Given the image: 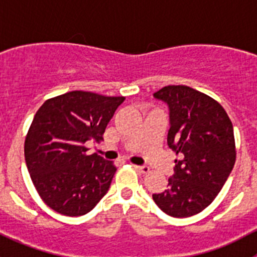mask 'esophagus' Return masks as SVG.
Wrapping results in <instances>:
<instances>
[{"label": "esophagus", "instance_id": "esophagus-1", "mask_svg": "<svg viewBox=\"0 0 257 257\" xmlns=\"http://www.w3.org/2000/svg\"><path fill=\"white\" fill-rule=\"evenodd\" d=\"M134 167V169L136 170H138L139 173H143V174H147V173H149L150 172V169H149V167H147V165H133Z\"/></svg>", "mask_w": 257, "mask_h": 257}]
</instances>
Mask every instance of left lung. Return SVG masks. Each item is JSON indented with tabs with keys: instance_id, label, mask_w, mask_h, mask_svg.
<instances>
[{
	"instance_id": "8db88e82",
	"label": "left lung",
	"mask_w": 257,
	"mask_h": 257,
	"mask_svg": "<svg viewBox=\"0 0 257 257\" xmlns=\"http://www.w3.org/2000/svg\"><path fill=\"white\" fill-rule=\"evenodd\" d=\"M154 97L169 107L168 145L180 158L168 189L153 200L170 216H193L212 203L234 168L232 123L220 103L188 85H167Z\"/></svg>"
}]
</instances>
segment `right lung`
Wrapping results in <instances>:
<instances>
[{
    "instance_id": "1",
    "label": "right lung",
    "mask_w": 257,
    "mask_h": 257,
    "mask_svg": "<svg viewBox=\"0 0 257 257\" xmlns=\"http://www.w3.org/2000/svg\"><path fill=\"white\" fill-rule=\"evenodd\" d=\"M124 97L73 90L47 99L36 113L25 141V159L41 199L54 211L80 216L107 194L116 168L85 142L103 139Z\"/></svg>"
}]
</instances>
